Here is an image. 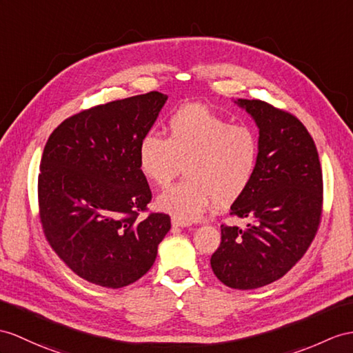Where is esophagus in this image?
<instances>
[{"mask_svg": "<svg viewBox=\"0 0 353 353\" xmlns=\"http://www.w3.org/2000/svg\"><path fill=\"white\" fill-rule=\"evenodd\" d=\"M172 226H175V228H188V226H190V223L185 221V220L178 219V217H172Z\"/></svg>", "mask_w": 353, "mask_h": 353, "instance_id": "1", "label": "esophagus"}]
</instances>
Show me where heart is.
I'll list each match as a JSON object with an SVG mask.
<instances>
[{
  "label": "heart",
  "mask_w": 353,
  "mask_h": 353,
  "mask_svg": "<svg viewBox=\"0 0 353 353\" xmlns=\"http://www.w3.org/2000/svg\"><path fill=\"white\" fill-rule=\"evenodd\" d=\"M261 143L253 127L230 124L205 106L190 105L169 118L168 136L145 134L137 148L142 175L166 187L184 163L185 178L163 192L157 205L185 221L199 219L212 201L226 205L250 187Z\"/></svg>",
  "instance_id": "1"
}]
</instances>
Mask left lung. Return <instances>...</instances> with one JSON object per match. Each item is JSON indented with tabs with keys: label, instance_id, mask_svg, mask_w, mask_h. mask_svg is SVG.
<instances>
[{
	"label": "left lung",
	"instance_id": "8db88e82",
	"mask_svg": "<svg viewBox=\"0 0 353 353\" xmlns=\"http://www.w3.org/2000/svg\"><path fill=\"white\" fill-rule=\"evenodd\" d=\"M235 103L259 128V165L230 206V216L250 223L221 225L211 268L223 285L248 290L281 279L304 256L321 223L323 183L313 137L296 117L262 100Z\"/></svg>",
	"mask_w": 353,
	"mask_h": 353
}]
</instances>
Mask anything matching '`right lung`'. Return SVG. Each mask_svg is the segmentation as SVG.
Here are the masks:
<instances>
[{
  "label": "right lung",
  "instance_id": "obj_1",
  "mask_svg": "<svg viewBox=\"0 0 353 353\" xmlns=\"http://www.w3.org/2000/svg\"><path fill=\"white\" fill-rule=\"evenodd\" d=\"M166 100L151 91L82 110L59 124L43 150V232L59 259L97 286L139 280L170 229L168 214L139 219L152 194L137 161L139 142Z\"/></svg>",
  "mask_w": 353,
  "mask_h": 353
}]
</instances>
